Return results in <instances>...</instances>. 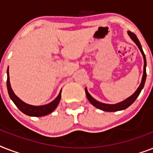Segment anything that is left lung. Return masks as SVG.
<instances>
[{"label": "left lung", "mask_w": 153, "mask_h": 153, "mask_svg": "<svg viewBox=\"0 0 153 153\" xmlns=\"http://www.w3.org/2000/svg\"><path fill=\"white\" fill-rule=\"evenodd\" d=\"M128 34L129 35V36L132 39H133L134 43H135L137 47L140 49V52L142 53L143 58H144V73H143V77L142 80H141V83L140 84V86L137 88V90L135 91V93L133 94V95L130 96L129 98H128L127 99H126L125 101L121 102H119V103H117V104L114 105H109V104H104V103H102V102H99L98 101H96L94 98H93L91 96V94L88 93L87 90H85L86 91V98L89 100V102H91V104L94 105L95 107L98 108V109H102L103 111H107V112H114V111H118V110H123V109H126V108H128L129 105L133 104V102H135V100L137 99L139 94H140V91L143 89L144 86H145V80H146V59H145V55L144 51L142 50V48H141V45H140V42L138 40V39L136 36V35L133 32H131L128 31Z\"/></svg>", "instance_id": "obj_1"}]
</instances>
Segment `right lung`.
Instances as JSON below:
<instances>
[{
	"label": "right lung",
	"mask_w": 153,
	"mask_h": 153,
	"mask_svg": "<svg viewBox=\"0 0 153 153\" xmlns=\"http://www.w3.org/2000/svg\"><path fill=\"white\" fill-rule=\"evenodd\" d=\"M7 88H8L9 97L13 100V102L15 103L16 105L18 107V109L26 115L32 117L45 116V115H48V114H51V112L54 111L55 108L57 107L59 102L60 98H61V91H60V93L59 94L57 98L49 104L40 105V106H35V105H31L27 104V103H25V102L20 100L12 90V87L10 86V82H9L8 68L7 70Z\"/></svg>",
	"instance_id": "1"
}]
</instances>
